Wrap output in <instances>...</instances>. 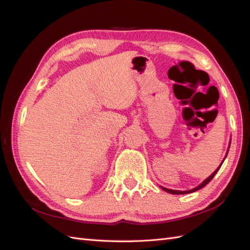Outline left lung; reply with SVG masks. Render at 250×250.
<instances>
[{"label":"left lung","mask_w":250,"mask_h":250,"mask_svg":"<svg viewBox=\"0 0 250 250\" xmlns=\"http://www.w3.org/2000/svg\"><path fill=\"white\" fill-rule=\"evenodd\" d=\"M228 153H229V150H228ZM228 153H226V155H228ZM226 157V156H225ZM223 162H224V160H223ZM223 162L221 163V165L223 164ZM221 165L220 166H219V168L213 173V174H211V175L209 176V177H208L206 180H204L203 181V183L201 184V185H199L197 188H192V190H188V191H176V190H170V188H163L162 187V188H163V190L164 191H166V192H168V193H170V194H176V195H180V194H188V193H193V192H195V191H197V190H200V188H203L204 186H207L208 183H209V181L211 180V179H213L214 178V176L216 175V173L218 172V170L219 169H220V167H221Z\"/></svg>","instance_id":"obj_1"}]
</instances>
